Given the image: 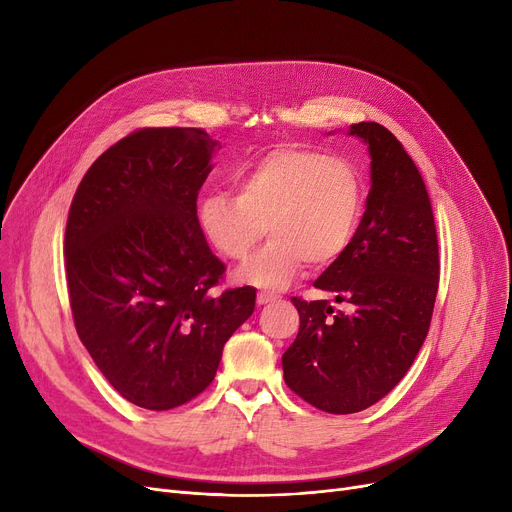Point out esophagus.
<instances>
[{
  "instance_id": "34e87169",
  "label": "esophagus",
  "mask_w": 512,
  "mask_h": 512,
  "mask_svg": "<svg viewBox=\"0 0 512 512\" xmlns=\"http://www.w3.org/2000/svg\"><path fill=\"white\" fill-rule=\"evenodd\" d=\"M278 297L276 294H267V292H259L257 294V305H267V303H274Z\"/></svg>"
}]
</instances>
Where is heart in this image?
<instances>
[{
    "label": "heart",
    "instance_id": "1",
    "mask_svg": "<svg viewBox=\"0 0 512 512\" xmlns=\"http://www.w3.org/2000/svg\"><path fill=\"white\" fill-rule=\"evenodd\" d=\"M363 211V184L344 159L278 147L236 178V197L213 193L197 205L213 249L242 261L265 234L270 242L236 272L265 290L288 288L303 272L334 263L351 245Z\"/></svg>",
    "mask_w": 512,
    "mask_h": 512
}]
</instances>
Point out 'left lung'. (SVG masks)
Instances as JSON below:
<instances>
[{"label": "left lung", "mask_w": 512, "mask_h": 512, "mask_svg": "<svg viewBox=\"0 0 512 512\" xmlns=\"http://www.w3.org/2000/svg\"><path fill=\"white\" fill-rule=\"evenodd\" d=\"M371 157L363 220L313 286L351 303L294 297L301 326L282 355L284 382L315 409L359 413L409 371L432 321L440 261L432 203L411 155L378 122L348 128Z\"/></svg>", "instance_id": "8db88e82"}]
</instances>
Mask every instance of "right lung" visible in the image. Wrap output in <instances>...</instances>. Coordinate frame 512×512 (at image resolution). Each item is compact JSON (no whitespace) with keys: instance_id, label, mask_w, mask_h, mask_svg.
<instances>
[{"instance_id":"obj_1","label":"right lung","mask_w":512,"mask_h":512,"mask_svg":"<svg viewBox=\"0 0 512 512\" xmlns=\"http://www.w3.org/2000/svg\"><path fill=\"white\" fill-rule=\"evenodd\" d=\"M222 149L201 128H143L95 159L66 224L76 332L132 405L168 411L215 378L228 338L255 311L251 286L211 294L224 263L197 197Z\"/></svg>"}]
</instances>
